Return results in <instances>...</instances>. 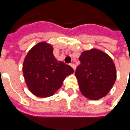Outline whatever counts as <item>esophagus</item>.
I'll return each instance as SVG.
<instances>
[{
    "label": "esophagus",
    "mask_w": 130,
    "mask_h": 130,
    "mask_svg": "<svg viewBox=\"0 0 130 130\" xmlns=\"http://www.w3.org/2000/svg\"><path fill=\"white\" fill-rule=\"evenodd\" d=\"M70 66L72 67V68H73L74 70L75 71V70H76V65H75V64H74V63H70Z\"/></svg>",
    "instance_id": "34e87169"
}]
</instances>
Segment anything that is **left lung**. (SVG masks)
Returning <instances> with one entry per match:
<instances>
[{
	"label": "left lung",
	"mask_w": 130,
	"mask_h": 130,
	"mask_svg": "<svg viewBox=\"0 0 130 130\" xmlns=\"http://www.w3.org/2000/svg\"><path fill=\"white\" fill-rule=\"evenodd\" d=\"M75 76L83 95L91 100L106 96L116 79V67L111 58L96 48L84 51L79 58Z\"/></svg>",
	"instance_id": "left-lung-1"
}]
</instances>
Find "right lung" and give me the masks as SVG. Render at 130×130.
<instances>
[{"instance_id":"right-lung-1","label":"right lung","mask_w":130,"mask_h":130,"mask_svg":"<svg viewBox=\"0 0 130 130\" xmlns=\"http://www.w3.org/2000/svg\"><path fill=\"white\" fill-rule=\"evenodd\" d=\"M73 72L70 65L54 57L53 46L43 42L28 51L23 65L27 86L32 94L40 98L53 95L61 87L65 77Z\"/></svg>"}]
</instances>
